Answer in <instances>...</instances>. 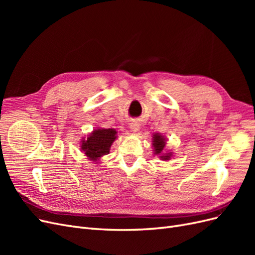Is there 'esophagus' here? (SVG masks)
Segmentation results:
<instances>
[{
	"mask_svg": "<svg viewBox=\"0 0 255 255\" xmlns=\"http://www.w3.org/2000/svg\"><path fill=\"white\" fill-rule=\"evenodd\" d=\"M129 128H130V130H132V132L136 133V132H138V130H139V125H138L137 122H132L129 125Z\"/></svg>",
	"mask_w": 255,
	"mask_h": 255,
	"instance_id": "34e87169",
	"label": "esophagus"
}]
</instances>
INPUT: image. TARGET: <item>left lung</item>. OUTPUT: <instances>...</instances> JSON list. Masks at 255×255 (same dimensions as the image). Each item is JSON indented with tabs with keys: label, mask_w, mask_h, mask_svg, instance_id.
Masks as SVG:
<instances>
[{
	"label": "left lung",
	"mask_w": 255,
	"mask_h": 255,
	"mask_svg": "<svg viewBox=\"0 0 255 255\" xmlns=\"http://www.w3.org/2000/svg\"><path fill=\"white\" fill-rule=\"evenodd\" d=\"M153 146H154V154L159 155L161 160H168L172 156V152H164V148L166 145V138L159 135L158 133L153 135Z\"/></svg>",
	"instance_id": "left-lung-1"
}]
</instances>
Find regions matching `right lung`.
Returning <instances> with one entry per match:
<instances>
[{
	"mask_svg": "<svg viewBox=\"0 0 255 255\" xmlns=\"http://www.w3.org/2000/svg\"><path fill=\"white\" fill-rule=\"evenodd\" d=\"M117 138L115 128H97L92 130L86 139L82 140L81 150L90 160L98 161L110 153L113 142Z\"/></svg>",
	"mask_w": 255,
	"mask_h": 255,
	"instance_id": "1",
	"label": "right lung"
}]
</instances>
